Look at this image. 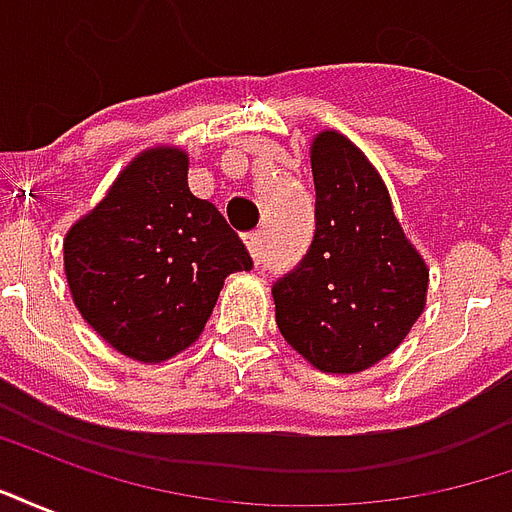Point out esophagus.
<instances>
[{"label": "esophagus", "mask_w": 512, "mask_h": 512, "mask_svg": "<svg viewBox=\"0 0 512 512\" xmlns=\"http://www.w3.org/2000/svg\"><path fill=\"white\" fill-rule=\"evenodd\" d=\"M246 249L252 252V257H255V260H260V255H263V235L260 233L246 235Z\"/></svg>", "instance_id": "34e87169"}]
</instances>
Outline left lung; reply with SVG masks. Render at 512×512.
Instances as JSON below:
<instances>
[{
    "instance_id": "1",
    "label": "left lung",
    "mask_w": 512,
    "mask_h": 512,
    "mask_svg": "<svg viewBox=\"0 0 512 512\" xmlns=\"http://www.w3.org/2000/svg\"><path fill=\"white\" fill-rule=\"evenodd\" d=\"M310 161L315 235L299 266L271 288L277 326L323 373H359L392 354L417 323L428 266L351 139L321 131Z\"/></svg>"
}]
</instances>
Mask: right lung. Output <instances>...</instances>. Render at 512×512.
Returning a JSON list of instances; mask_svg holds the SVG:
<instances>
[{
    "instance_id": "obj_1",
    "label": "right lung",
    "mask_w": 512,
    "mask_h": 512,
    "mask_svg": "<svg viewBox=\"0 0 512 512\" xmlns=\"http://www.w3.org/2000/svg\"><path fill=\"white\" fill-rule=\"evenodd\" d=\"M62 249L82 318L136 362L189 348L224 279L252 268L216 205L189 191V156L178 147L139 153Z\"/></svg>"
}]
</instances>
